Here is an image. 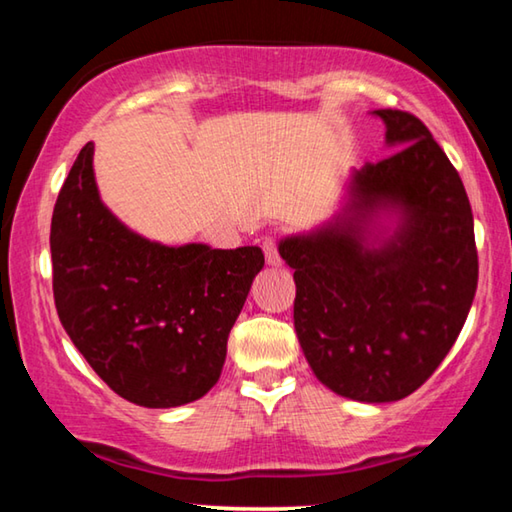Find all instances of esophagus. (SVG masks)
I'll use <instances>...</instances> for the list:
<instances>
[{"mask_svg": "<svg viewBox=\"0 0 512 512\" xmlns=\"http://www.w3.org/2000/svg\"><path fill=\"white\" fill-rule=\"evenodd\" d=\"M264 255H266V264L268 266H280L282 264L280 253H277L275 239H264Z\"/></svg>", "mask_w": 512, "mask_h": 512, "instance_id": "esophagus-1", "label": "esophagus"}]
</instances>
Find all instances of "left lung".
<instances>
[{
    "mask_svg": "<svg viewBox=\"0 0 512 512\" xmlns=\"http://www.w3.org/2000/svg\"><path fill=\"white\" fill-rule=\"evenodd\" d=\"M398 151L352 169L339 210L277 241L293 271V325L323 386L354 402L411 395L470 314L479 259L465 187L418 117L372 110Z\"/></svg>",
    "mask_w": 512,
    "mask_h": 512,
    "instance_id": "8db88e82",
    "label": "left lung"
}]
</instances>
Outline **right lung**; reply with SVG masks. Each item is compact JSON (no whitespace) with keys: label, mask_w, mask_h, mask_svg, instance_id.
I'll return each instance as SVG.
<instances>
[{"label":"right lung","mask_w":512,"mask_h":512,"mask_svg":"<svg viewBox=\"0 0 512 512\" xmlns=\"http://www.w3.org/2000/svg\"><path fill=\"white\" fill-rule=\"evenodd\" d=\"M92 155L88 142L51 216L60 323L124 400L146 409L201 400L221 377L262 248L167 246L137 235L101 201Z\"/></svg>","instance_id":"1"}]
</instances>
